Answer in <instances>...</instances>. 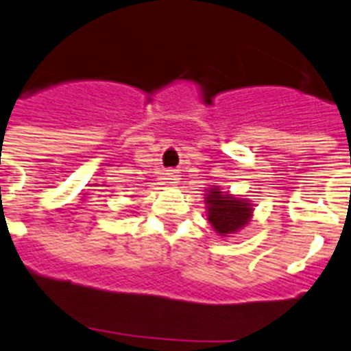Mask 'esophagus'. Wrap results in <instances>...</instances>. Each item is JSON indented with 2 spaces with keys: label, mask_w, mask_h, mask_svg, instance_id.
I'll use <instances>...</instances> for the list:
<instances>
[{
  "label": "esophagus",
  "mask_w": 351,
  "mask_h": 351,
  "mask_svg": "<svg viewBox=\"0 0 351 351\" xmlns=\"http://www.w3.org/2000/svg\"><path fill=\"white\" fill-rule=\"evenodd\" d=\"M167 179H169L170 184H178V181L181 179V176H179L178 170H169V172H167Z\"/></svg>",
  "instance_id": "34e87169"
}]
</instances>
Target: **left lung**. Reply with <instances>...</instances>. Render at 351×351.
<instances>
[{"label": "left lung", "mask_w": 351, "mask_h": 351, "mask_svg": "<svg viewBox=\"0 0 351 351\" xmlns=\"http://www.w3.org/2000/svg\"><path fill=\"white\" fill-rule=\"evenodd\" d=\"M208 220L220 236L234 234L252 218V204L245 199L223 193L218 186L209 188L206 193Z\"/></svg>", "instance_id": "left-lung-1"}]
</instances>
